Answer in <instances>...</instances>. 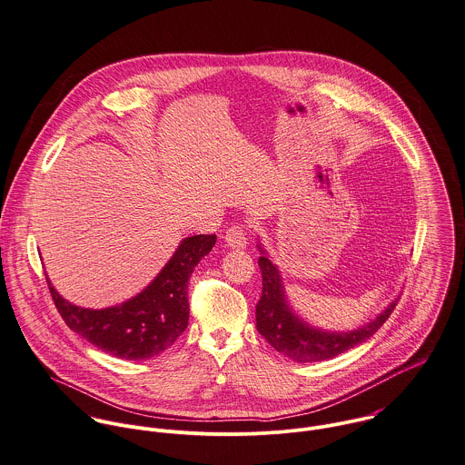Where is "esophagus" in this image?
<instances>
[{
  "label": "esophagus",
  "instance_id": "obj_1",
  "mask_svg": "<svg viewBox=\"0 0 465 465\" xmlns=\"http://www.w3.org/2000/svg\"><path fill=\"white\" fill-rule=\"evenodd\" d=\"M224 241L233 250H244L246 248V232L242 230V226H232L226 232Z\"/></svg>",
  "mask_w": 465,
  "mask_h": 465
}]
</instances>
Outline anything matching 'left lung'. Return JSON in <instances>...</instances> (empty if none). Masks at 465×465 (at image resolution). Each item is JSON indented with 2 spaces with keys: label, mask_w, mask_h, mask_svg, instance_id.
Listing matches in <instances>:
<instances>
[{
  "label": "left lung",
  "mask_w": 465,
  "mask_h": 465,
  "mask_svg": "<svg viewBox=\"0 0 465 465\" xmlns=\"http://www.w3.org/2000/svg\"><path fill=\"white\" fill-rule=\"evenodd\" d=\"M259 266L262 273V295L255 308L257 330L268 344L295 362H319L333 359L375 335L388 321L397 302H391L366 326L351 331H324L304 322L288 304L281 273L259 244Z\"/></svg>",
  "instance_id": "obj_1"
}]
</instances>
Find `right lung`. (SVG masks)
I'll list each match as a JSON object with an SVG mask.
<instances>
[{"label": "right lung", "mask_w": 465, "mask_h": 465, "mask_svg": "<svg viewBox=\"0 0 465 465\" xmlns=\"http://www.w3.org/2000/svg\"><path fill=\"white\" fill-rule=\"evenodd\" d=\"M213 235H193L179 248L157 277L119 306L88 310L64 301L46 277L54 304L66 326L97 350L126 361H146L168 350L186 330L188 281L199 261L215 244Z\"/></svg>", "instance_id": "right-lung-1"}]
</instances>
